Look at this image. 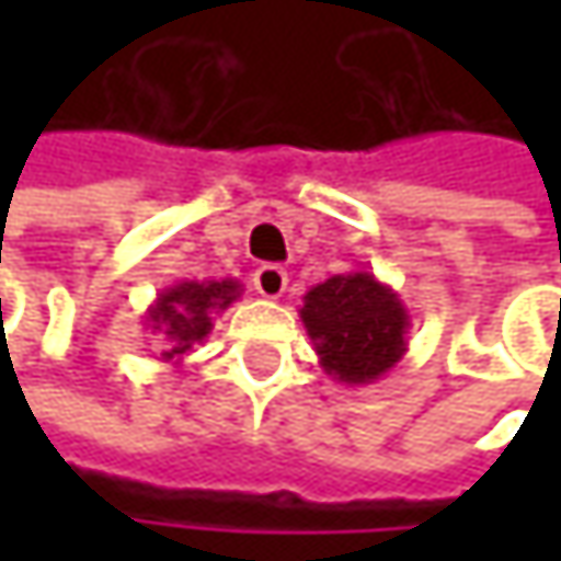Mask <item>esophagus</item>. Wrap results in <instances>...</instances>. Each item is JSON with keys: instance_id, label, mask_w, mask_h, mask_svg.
Segmentation results:
<instances>
[{"instance_id": "obj_1", "label": "esophagus", "mask_w": 561, "mask_h": 561, "mask_svg": "<svg viewBox=\"0 0 561 561\" xmlns=\"http://www.w3.org/2000/svg\"><path fill=\"white\" fill-rule=\"evenodd\" d=\"M253 285H256V291L263 295V298H279L282 291H285V285H288V273L282 270V266H260L256 273H253Z\"/></svg>"}]
</instances>
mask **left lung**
<instances>
[{
	"label": "left lung",
	"instance_id": "1",
	"mask_svg": "<svg viewBox=\"0 0 561 561\" xmlns=\"http://www.w3.org/2000/svg\"><path fill=\"white\" fill-rule=\"evenodd\" d=\"M298 318L314 344L321 370L347 387L387 377L405 354L409 308L367 270H351L305 291Z\"/></svg>",
	"mask_w": 561,
	"mask_h": 561
}]
</instances>
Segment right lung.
I'll use <instances>...</instances> for the list:
<instances>
[{
  "instance_id": "obj_1",
  "label": "right lung",
  "mask_w": 561,
  "mask_h": 561,
  "mask_svg": "<svg viewBox=\"0 0 561 561\" xmlns=\"http://www.w3.org/2000/svg\"><path fill=\"white\" fill-rule=\"evenodd\" d=\"M240 295L243 285L237 279H181L162 288L146 308V328L162 337L159 360L181 364L214 331V318Z\"/></svg>"
}]
</instances>
